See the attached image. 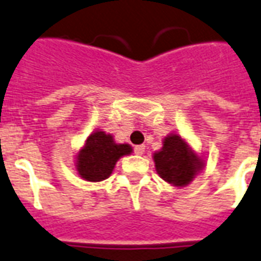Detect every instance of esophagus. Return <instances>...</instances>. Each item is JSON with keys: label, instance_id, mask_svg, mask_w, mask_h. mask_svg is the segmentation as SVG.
<instances>
[{"label": "esophagus", "instance_id": "34e87169", "mask_svg": "<svg viewBox=\"0 0 261 261\" xmlns=\"http://www.w3.org/2000/svg\"><path fill=\"white\" fill-rule=\"evenodd\" d=\"M145 152V146L144 145H137L136 148H134V153L136 155H142Z\"/></svg>", "mask_w": 261, "mask_h": 261}]
</instances>
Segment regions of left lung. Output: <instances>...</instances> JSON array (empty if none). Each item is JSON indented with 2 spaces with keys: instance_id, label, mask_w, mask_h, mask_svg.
Instances as JSON below:
<instances>
[{
  "instance_id": "1",
  "label": "left lung",
  "mask_w": 261,
  "mask_h": 261,
  "mask_svg": "<svg viewBox=\"0 0 261 261\" xmlns=\"http://www.w3.org/2000/svg\"><path fill=\"white\" fill-rule=\"evenodd\" d=\"M153 160L160 178L175 187L190 184L203 167V162L175 134L166 137L163 148L153 155Z\"/></svg>"
}]
</instances>
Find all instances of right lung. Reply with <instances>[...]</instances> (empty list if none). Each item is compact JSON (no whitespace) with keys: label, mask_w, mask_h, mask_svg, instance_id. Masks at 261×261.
Here are the masks:
<instances>
[{"label":"right lung","mask_w":261,"mask_h":261,"mask_svg":"<svg viewBox=\"0 0 261 261\" xmlns=\"http://www.w3.org/2000/svg\"><path fill=\"white\" fill-rule=\"evenodd\" d=\"M131 150L128 144H116L112 136L95 131L77 155V171L87 181H103L112 174L116 162Z\"/></svg>","instance_id":"right-lung-1"}]
</instances>
